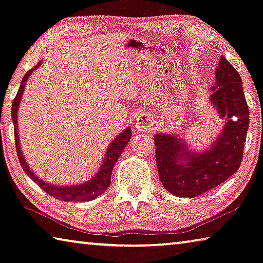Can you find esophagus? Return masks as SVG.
<instances>
[{
	"mask_svg": "<svg viewBox=\"0 0 263 263\" xmlns=\"http://www.w3.org/2000/svg\"><path fill=\"white\" fill-rule=\"evenodd\" d=\"M152 118L146 114H139L136 117V128L138 131H146L152 126Z\"/></svg>",
	"mask_w": 263,
	"mask_h": 263,
	"instance_id": "1",
	"label": "esophagus"
}]
</instances>
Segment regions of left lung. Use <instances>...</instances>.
I'll use <instances>...</instances> for the list:
<instances>
[{
    "mask_svg": "<svg viewBox=\"0 0 263 263\" xmlns=\"http://www.w3.org/2000/svg\"><path fill=\"white\" fill-rule=\"evenodd\" d=\"M216 85L211 101L221 118H227L208 151L191 152L172 135H156L157 167L161 184L177 197L193 198L227 180L242 161L249 126V110L239 72L222 55L215 70Z\"/></svg>",
    "mask_w": 263,
    "mask_h": 263,
    "instance_id": "1",
    "label": "left lung"
}]
</instances>
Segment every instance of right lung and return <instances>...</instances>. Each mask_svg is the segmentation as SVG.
Here are the masks:
<instances>
[{
	"label": "right lung",
	"instance_id": "1",
	"mask_svg": "<svg viewBox=\"0 0 263 263\" xmlns=\"http://www.w3.org/2000/svg\"><path fill=\"white\" fill-rule=\"evenodd\" d=\"M39 66H40V63L36 66H34L31 70H29V71L24 74L22 82H21L17 95H16L11 106V118H12V123H14V130H15L16 152H17L20 164L22 166L24 172H26L28 176L41 187L42 190L47 192L48 194H50L53 198L63 200V201H89V200H93L97 197H99L102 193H104V192L107 190V187H109L111 182L112 170H114L116 161L118 160L119 156L123 153L124 148L126 147L127 143L131 139V135H132L131 128L130 127L126 128V130H125L123 133H120L118 137H116V139L112 141L109 148H107L101 170H99V172L96 174L90 181L85 182V184L74 185V186H55V185H50V184H47V182H44L42 179L36 177L35 174L31 172L26 160H24V157L22 154V151H21V146L18 143V132H17V110H18L21 98H22V95H23L24 86H26V83L28 81L29 76L31 74V72L34 71L35 69L39 68Z\"/></svg>",
	"mask_w": 263,
	"mask_h": 263
}]
</instances>
